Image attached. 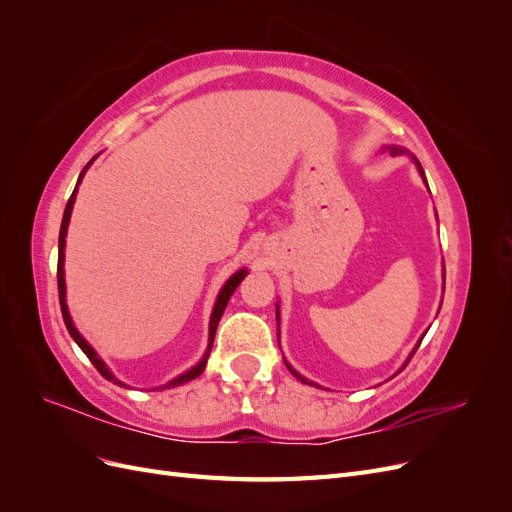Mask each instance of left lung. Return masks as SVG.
Here are the masks:
<instances>
[{"mask_svg":"<svg viewBox=\"0 0 512 512\" xmlns=\"http://www.w3.org/2000/svg\"><path fill=\"white\" fill-rule=\"evenodd\" d=\"M401 151H404V149H399V147H391V153H401ZM412 160H414V162H416V166H418V173H421V177L425 179V173H423V168H421V164H418V160H416L414 156H412ZM425 183H427V181H425ZM277 322H280V307H277ZM277 337H280V333H277ZM423 337H425V335H423ZM421 342H423V339H418V344H416V348H418V346H421ZM416 348L412 350V354H410V359H412V356H414ZM410 359H408V361H410ZM408 361H406V365H408ZM406 365H404V367H406ZM286 367H288V369L292 371V376H294V378H297V380H301V382H305V384H312V386H318V384H314V382H309V380H305V378H303L301 374H297V371H294V369H292V367H290L288 363H286ZM404 367H401V369H404Z\"/></svg>","mask_w":512,"mask_h":512,"instance_id":"1","label":"left lung"}]
</instances>
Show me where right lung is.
Returning a JSON list of instances; mask_svg holds the SVG:
<instances>
[{
	"label": "right lung",
	"mask_w": 512,
	"mask_h": 512,
	"mask_svg": "<svg viewBox=\"0 0 512 512\" xmlns=\"http://www.w3.org/2000/svg\"><path fill=\"white\" fill-rule=\"evenodd\" d=\"M94 162V160H91ZM89 162V164H91ZM89 164L83 168V173H81V177H79V183H81V179H83V175H85V170L89 168ZM79 183H76V188H74V192H72V196H70V200H68V205H66V211H64V220H61V228H59V256H57V288H59V305H61V316H64V322H66V329H68V333L72 335V339L76 344H79V348L87 354V359L94 363V367L100 371V374L106 378V380H113L115 384H119V386H126L123 382H119L113 374H111V369H108L106 365H104V361L100 359L98 356V352L91 348L87 342H85V337L76 331V327H74V322H72V318H70V312H68V305H66V282H64V247H66V235H68V224H70V215H72V207H74V200H76V190H79ZM247 275V271L245 269H241V271H237L235 275L230 277V280L224 284V288L220 290V294H218V301H215V305H213V314H211V322H209V346H207V352H205V356L203 359H200V363L198 365H194L192 369H188L185 371V374H181L179 378H175V380H170V382H166L164 386H158V391H164V389H173V386H179V384H185V382H190V380H194V378H198L200 374H203V369H205V365H207V359H209V352H211V346H213V337H215V329H218V322H220V318H222V314H224V309H226V305H228V299L232 297V292L237 290V286L241 284V280L243 277Z\"/></svg>",
	"instance_id": "1"
}]
</instances>
